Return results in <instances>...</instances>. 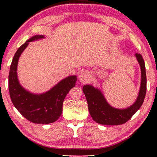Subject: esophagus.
Wrapping results in <instances>:
<instances>
[{
	"instance_id": "esophagus-1",
	"label": "esophagus",
	"mask_w": 157,
	"mask_h": 157,
	"mask_svg": "<svg viewBox=\"0 0 157 157\" xmlns=\"http://www.w3.org/2000/svg\"><path fill=\"white\" fill-rule=\"evenodd\" d=\"M89 78H90V75L87 71H83L82 73H81L78 77L79 81L83 83H87L88 81H89Z\"/></svg>"
}]
</instances>
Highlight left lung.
Masks as SVG:
<instances>
[{
  "label": "left lung",
  "instance_id": "obj_1",
  "mask_svg": "<svg viewBox=\"0 0 157 157\" xmlns=\"http://www.w3.org/2000/svg\"><path fill=\"white\" fill-rule=\"evenodd\" d=\"M135 56L141 67L142 81L137 101L128 108L120 110L113 108L107 103L103 94L97 88L90 85H86L83 87V91L86 98L90 116L98 124L118 125L125 123L142 106L147 92L146 71L142 56L138 53L136 54Z\"/></svg>",
  "mask_w": 157,
  "mask_h": 157
}]
</instances>
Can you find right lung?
Instances as JSON below:
<instances>
[{
	"label": "right lung",
	"instance_id": "obj_1",
	"mask_svg": "<svg viewBox=\"0 0 157 157\" xmlns=\"http://www.w3.org/2000/svg\"><path fill=\"white\" fill-rule=\"evenodd\" d=\"M44 37L35 35L21 45L13 56L8 76V88L10 99L22 116L37 124H49L57 120L62 113L63 102L68 93L75 86L76 76L63 79L50 90L41 95H34L20 85L17 76V66L20 54L29 42Z\"/></svg>",
	"mask_w": 157,
	"mask_h": 157
}]
</instances>
